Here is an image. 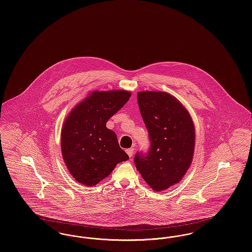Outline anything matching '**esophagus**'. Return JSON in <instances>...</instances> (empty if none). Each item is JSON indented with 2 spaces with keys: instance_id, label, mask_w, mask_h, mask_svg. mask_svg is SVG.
Segmentation results:
<instances>
[{
  "instance_id": "esophagus-1",
  "label": "esophagus",
  "mask_w": 252,
  "mask_h": 252,
  "mask_svg": "<svg viewBox=\"0 0 252 252\" xmlns=\"http://www.w3.org/2000/svg\"><path fill=\"white\" fill-rule=\"evenodd\" d=\"M133 152H134V149L133 148H128V149H126V153H127V155L131 158L132 155H133Z\"/></svg>"
}]
</instances>
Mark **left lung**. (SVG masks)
I'll list each match as a JSON object with an SVG mask.
<instances>
[{"label": "left lung", "mask_w": 252, "mask_h": 252, "mask_svg": "<svg viewBox=\"0 0 252 252\" xmlns=\"http://www.w3.org/2000/svg\"><path fill=\"white\" fill-rule=\"evenodd\" d=\"M137 100L148 131L150 149L138 152L134 162L154 191L179 183L190 167L195 132L188 110L164 92H140Z\"/></svg>", "instance_id": "left-lung-1"}]
</instances>
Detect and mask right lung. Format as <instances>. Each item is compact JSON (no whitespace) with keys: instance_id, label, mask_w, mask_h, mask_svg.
Wrapping results in <instances>:
<instances>
[{"instance_id":"obj_1","label":"right lung","mask_w":252,"mask_h":252,"mask_svg":"<svg viewBox=\"0 0 252 252\" xmlns=\"http://www.w3.org/2000/svg\"><path fill=\"white\" fill-rule=\"evenodd\" d=\"M131 96L127 91H94L65 119L61 129L63 160L72 177L81 184L94 186L107 178L117 163L128 155L118 144L117 136L107 128L111 116Z\"/></svg>"}]
</instances>
